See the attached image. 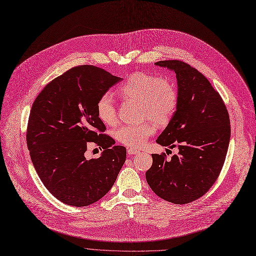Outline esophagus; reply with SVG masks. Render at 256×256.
<instances>
[{
  "label": "esophagus",
  "mask_w": 256,
  "mask_h": 256,
  "mask_svg": "<svg viewBox=\"0 0 256 256\" xmlns=\"http://www.w3.org/2000/svg\"><path fill=\"white\" fill-rule=\"evenodd\" d=\"M138 152H139V150H134V148H128V154H130V156L137 154Z\"/></svg>",
  "instance_id": "esophagus-1"
}]
</instances>
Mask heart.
I'll return each instance as SVG.
<instances>
[{
    "label": "heart",
    "instance_id": "obj_1",
    "mask_svg": "<svg viewBox=\"0 0 256 256\" xmlns=\"http://www.w3.org/2000/svg\"><path fill=\"white\" fill-rule=\"evenodd\" d=\"M119 96L128 100L139 102L141 118H152L158 124H166L176 111L178 93L176 87L167 78L147 74L135 72L118 88ZM98 118L106 126H114L117 121L115 100L110 93H104L96 102ZM156 130L152 120L139 124L120 126L115 137L130 148H140Z\"/></svg>",
    "mask_w": 256,
    "mask_h": 256
}]
</instances>
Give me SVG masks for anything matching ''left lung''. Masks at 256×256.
Masks as SVG:
<instances>
[{
  "label": "left lung",
  "mask_w": 256,
  "mask_h": 256,
  "mask_svg": "<svg viewBox=\"0 0 256 256\" xmlns=\"http://www.w3.org/2000/svg\"><path fill=\"white\" fill-rule=\"evenodd\" d=\"M154 64L176 74V111L156 143L178 146V154L170 160L152 154L145 176L158 197L186 204L206 194L219 176L230 140V115L219 93L192 66L178 60Z\"/></svg>",
  "instance_id": "1"
}]
</instances>
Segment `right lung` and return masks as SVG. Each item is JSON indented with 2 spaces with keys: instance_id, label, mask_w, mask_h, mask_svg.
I'll use <instances>...</instances> for the list:
<instances>
[{
  "instance_id": "add662e5",
  "label": "right lung",
  "mask_w": 256,
  "mask_h": 256,
  "mask_svg": "<svg viewBox=\"0 0 256 256\" xmlns=\"http://www.w3.org/2000/svg\"><path fill=\"white\" fill-rule=\"evenodd\" d=\"M96 66L82 65L54 78L36 98L29 116L26 144L44 186L61 202L87 206L110 191L126 158V147L104 132L96 113L100 96L119 83ZM88 142L104 152L84 156Z\"/></svg>"
}]
</instances>
